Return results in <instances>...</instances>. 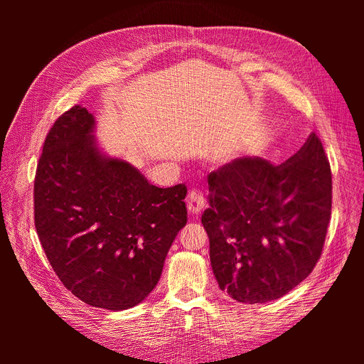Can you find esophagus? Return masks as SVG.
Segmentation results:
<instances>
[{"mask_svg": "<svg viewBox=\"0 0 364 364\" xmlns=\"http://www.w3.org/2000/svg\"><path fill=\"white\" fill-rule=\"evenodd\" d=\"M205 206V196L202 190H191L188 197H186V208H188V213L191 215L199 214Z\"/></svg>", "mask_w": 364, "mask_h": 364, "instance_id": "34e87169", "label": "esophagus"}]
</instances>
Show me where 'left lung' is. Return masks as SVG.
Returning a JSON list of instances; mask_svg holds the SVG:
<instances>
[{
  "label": "left lung",
  "instance_id": "8db88e82",
  "mask_svg": "<svg viewBox=\"0 0 364 364\" xmlns=\"http://www.w3.org/2000/svg\"><path fill=\"white\" fill-rule=\"evenodd\" d=\"M208 185L209 258L232 299H279L313 272L333 202L331 167L316 134L281 165L238 158L209 173Z\"/></svg>",
  "mask_w": 364,
  "mask_h": 364
}]
</instances>
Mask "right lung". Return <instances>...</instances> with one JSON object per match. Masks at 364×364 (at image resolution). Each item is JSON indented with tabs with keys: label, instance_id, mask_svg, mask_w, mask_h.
<instances>
[{
	"label": "right lung",
	"instance_id": "add662e5",
	"mask_svg": "<svg viewBox=\"0 0 364 364\" xmlns=\"http://www.w3.org/2000/svg\"><path fill=\"white\" fill-rule=\"evenodd\" d=\"M95 118L73 106L43 142L35 178V226L62 284L111 311L142 302L186 225L183 183L158 188L129 162L100 151Z\"/></svg>",
	"mask_w": 364,
	"mask_h": 364
}]
</instances>
